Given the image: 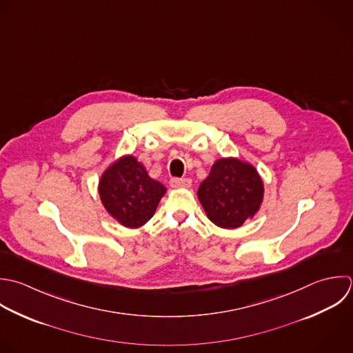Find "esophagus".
<instances>
[{
    "mask_svg": "<svg viewBox=\"0 0 353 353\" xmlns=\"http://www.w3.org/2000/svg\"><path fill=\"white\" fill-rule=\"evenodd\" d=\"M192 181L191 179H179V177H173L170 180V187L173 188H188L191 187Z\"/></svg>",
    "mask_w": 353,
    "mask_h": 353,
    "instance_id": "1",
    "label": "esophagus"
}]
</instances>
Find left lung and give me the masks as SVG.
Listing matches in <instances>:
<instances>
[{"label":"left lung","mask_w":353,"mask_h":353,"mask_svg":"<svg viewBox=\"0 0 353 353\" xmlns=\"http://www.w3.org/2000/svg\"><path fill=\"white\" fill-rule=\"evenodd\" d=\"M263 194L264 185L256 169L235 158L216 161L198 190L209 220L221 228H238L254 216Z\"/></svg>","instance_id":"8db88e82"}]
</instances>
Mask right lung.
Here are the masks:
<instances>
[{"instance_id": "add662e5", "label": "right lung", "mask_w": 353, "mask_h": 353, "mask_svg": "<svg viewBox=\"0 0 353 353\" xmlns=\"http://www.w3.org/2000/svg\"><path fill=\"white\" fill-rule=\"evenodd\" d=\"M101 202L107 212L122 225L137 228L145 224L166 192L152 180L133 157H123L110 166L99 184Z\"/></svg>"}]
</instances>
